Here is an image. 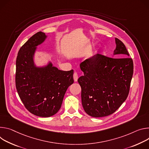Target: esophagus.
<instances>
[{"instance_id": "esophagus-1", "label": "esophagus", "mask_w": 149, "mask_h": 149, "mask_svg": "<svg viewBox=\"0 0 149 149\" xmlns=\"http://www.w3.org/2000/svg\"><path fill=\"white\" fill-rule=\"evenodd\" d=\"M73 79H74V81H77V79H78V75L77 74L76 72H74L73 74Z\"/></svg>"}]
</instances>
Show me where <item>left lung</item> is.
I'll use <instances>...</instances> for the list:
<instances>
[{"instance_id": "1", "label": "left lung", "mask_w": 149, "mask_h": 149, "mask_svg": "<svg viewBox=\"0 0 149 149\" xmlns=\"http://www.w3.org/2000/svg\"><path fill=\"white\" fill-rule=\"evenodd\" d=\"M112 58L97 54L81 63L84 75L77 81L81 87V104L91 117H102L117 110L126 100L133 74V61L124 43L115 38Z\"/></svg>"}]
</instances>
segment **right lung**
I'll return each instance as SVG.
<instances>
[{"instance_id": "obj_1", "label": "right lung", "mask_w": 149, "mask_h": 149, "mask_svg": "<svg viewBox=\"0 0 149 149\" xmlns=\"http://www.w3.org/2000/svg\"><path fill=\"white\" fill-rule=\"evenodd\" d=\"M46 38L41 31L32 36L19 49L16 61L15 84L21 100L31 113L41 117H52L59 111L74 82L73 70H58L51 62L43 67L35 65L37 46Z\"/></svg>"}]
</instances>
